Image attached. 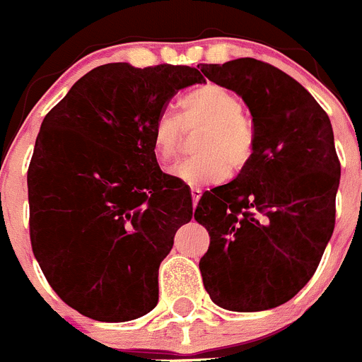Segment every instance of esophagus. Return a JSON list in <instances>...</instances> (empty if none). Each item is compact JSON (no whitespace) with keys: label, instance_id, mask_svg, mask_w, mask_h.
<instances>
[{"label":"esophagus","instance_id":"1","mask_svg":"<svg viewBox=\"0 0 362 362\" xmlns=\"http://www.w3.org/2000/svg\"><path fill=\"white\" fill-rule=\"evenodd\" d=\"M202 189L199 187H191V196H192V205H198V202H199V198H202Z\"/></svg>","mask_w":362,"mask_h":362}]
</instances>
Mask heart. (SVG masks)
Listing matches in <instances>:
<instances>
[{"label":"heart","instance_id":"heart-1","mask_svg":"<svg viewBox=\"0 0 362 362\" xmlns=\"http://www.w3.org/2000/svg\"><path fill=\"white\" fill-rule=\"evenodd\" d=\"M238 93L217 83H206L180 99V118L160 115L152 129V150L157 163L168 166L177 159L185 132L199 131L192 159L171 170L177 180L187 185H206L224 178L226 171L240 173L252 160L256 132L242 113Z\"/></svg>","mask_w":362,"mask_h":362}]
</instances>
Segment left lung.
<instances>
[{
	"label": "left lung",
	"instance_id": "left-lung-1",
	"mask_svg": "<svg viewBox=\"0 0 362 362\" xmlns=\"http://www.w3.org/2000/svg\"><path fill=\"white\" fill-rule=\"evenodd\" d=\"M202 72L244 99L256 132L249 166L196 206L210 235L203 285L224 310H270L313 278L334 231L341 166L331 120L303 84L259 59Z\"/></svg>",
	"mask_w": 362,
	"mask_h": 362
}]
</instances>
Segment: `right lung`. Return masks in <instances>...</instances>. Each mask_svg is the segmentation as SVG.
<instances>
[{
    "label": "right lung",
    "mask_w": 362,
    "mask_h": 362,
    "mask_svg": "<svg viewBox=\"0 0 362 362\" xmlns=\"http://www.w3.org/2000/svg\"><path fill=\"white\" fill-rule=\"evenodd\" d=\"M198 69L107 63L45 115L28 168L31 249L51 288L99 322L143 317L159 265L192 217L187 187L163 173L152 129Z\"/></svg>",
    "instance_id": "add662e5"
}]
</instances>
